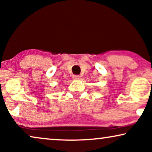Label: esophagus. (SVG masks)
Segmentation results:
<instances>
[{
	"instance_id": "obj_1",
	"label": "esophagus",
	"mask_w": 152,
	"mask_h": 152,
	"mask_svg": "<svg viewBox=\"0 0 152 152\" xmlns=\"http://www.w3.org/2000/svg\"><path fill=\"white\" fill-rule=\"evenodd\" d=\"M72 78H73V80H80L81 78V76L77 75H74L72 76Z\"/></svg>"
}]
</instances>
